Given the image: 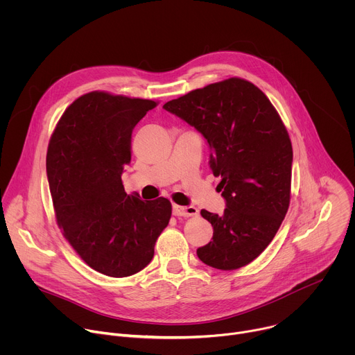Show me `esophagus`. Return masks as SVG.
I'll use <instances>...</instances> for the list:
<instances>
[{"label":"esophagus","mask_w":355,"mask_h":355,"mask_svg":"<svg viewBox=\"0 0 355 355\" xmlns=\"http://www.w3.org/2000/svg\"><path fill=\"white\" fill-rule=\"evenodd\" d=\"M173 214L175 216H196L198 209L195 207H180V205H173Z\"/></svg>","instance_id":"34e87169"}]
</instances>
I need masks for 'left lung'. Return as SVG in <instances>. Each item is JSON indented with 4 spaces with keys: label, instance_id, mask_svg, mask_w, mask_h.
Returning <instances> with one entry per match:
<instances>
[{
    "label": "left lung",
    "instance_id": "8db88e82",
    "mask_svg": "<svg viewBox=\"0 0 355 355\" xmlns=\"http://www.w3.org/2000/svg\"><path fill=\"white\" fill-rule=\"evenodd\" d=\"M202 133L220 177L223 215H200L214 237L196 254L209 267L232 271L256 260L277 234L291 200L292 144L267 95L232 77L171 99L163 107Z\"/></svg>",
    "mask_w": 355,
    "mask_h": 355
}]
</instances>
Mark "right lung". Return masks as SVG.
Wrapping results in <instances>:
<instances>
[{"label":"right lung","instance_id":"add662e5","mask_svg":"<svg viewBox=\"0 0 355 355\" xmlns=\"http://www.w3.org/2000/svg\"><path fill=\"white\" fill-rule=\"evenodd\" d=\"M156 101L92 91L64 111L50 137L46 171L56 220L92 270L114 278L141 271L171 218L167 198L128 195L132 132Z\"/></svg>","mask_w":355,"mask_h":355}]
</instances>
